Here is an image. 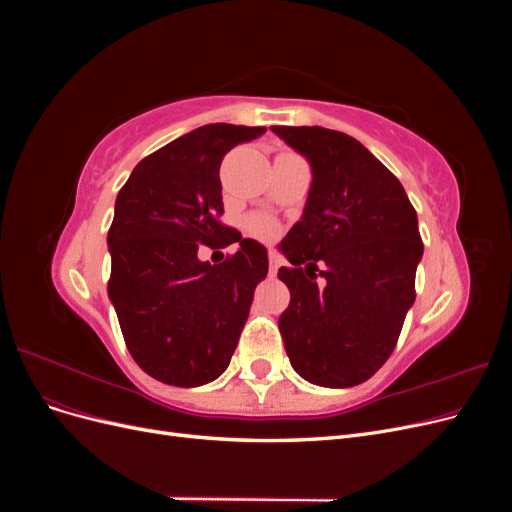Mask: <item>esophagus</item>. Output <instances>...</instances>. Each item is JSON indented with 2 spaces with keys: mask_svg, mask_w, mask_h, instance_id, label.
<instances>
[{
  "mask_svg": "<svg viewBox=\"0 0 512 512\" xmlns=\"http://www.w3.org/2000/svg\"><path fill=\"white\" fill-rule=\"evenodd\" d=\"M280 267H282V258L277 256L275 252H271V254H269V271H271V275H275L277 269H280Z\"/></svg>",
  "mask_w": 512,
  "mask_h": 512,
  "instance_id": "obj_1",
  "label": "esophagus"
}]
</instances>
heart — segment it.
I'll list each match as a JSON object with an SVG mask.
<instances>
[{"mask_svg":"<svg viewBox=\"0 0 512 512\" xmlns=\"http://www.w3.org/2000/svg\"><path fill=\"white\" fill-rule=\"evenodd\" d=\"M245 226H247V232H250L252 237L262 239V241H271V239L280 235V226H277V222L265 213L250 215V218H247V222H245Z\"/></svg>","mask_w":512,"mask_h":512,"instance_id":"1","label":"heart"}]
</instances>
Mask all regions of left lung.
I'll return each instance as SVG.
<instances>
[{"label": "left lung", "instance_id": "left-lung-1", "mask_svg": "<svg viewBox=\"0 0 512 512\" xmlns=\"http://www.w3.org/2000/svg\"><path fill=\"white\" fill-rule=\"evenodd\" d=\"M312 166L301 220L280 243L290 290L280 333L301 378L329 389L369 380L389 359L423 258L418 218L399 179L356 138L320 126H273Z\"/></svg>", "mask_w": 512, "mask_h": 512}]
</instances>
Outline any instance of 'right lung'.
Returning a JSON list of instances; mask_svg holds the SVG:
<instances>
[{
	"label": "right lung",
	"mask_w": 512,
	"mask_h": 512,
	"mask_svg": "<svg viewBox=\"0 0 512 512\" xmlns=\"http://www.w3.org/2000/svg\"><path fill=\"white\" fill-rule=\"evenodd\" d=\"M267 128L209 123L136 164L108 230L111 299L132 359L151 378L200 386L222 376L269 271L267 247L224 226L220 164ZM238 243L220 266L200 244Z\"/></svg>",
	"instance_id": "right-lung-1"
}]
</instances>
